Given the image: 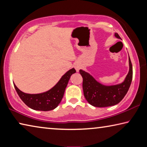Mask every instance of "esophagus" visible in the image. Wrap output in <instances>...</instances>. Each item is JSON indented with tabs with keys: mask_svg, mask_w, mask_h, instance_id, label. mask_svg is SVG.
<instances>
[{
	"mask_svg": "<svg viewBox=\"0 0 147 147\" xmlns=\"http://www.w3.org/2000/svg\"><path fill=\"white\" fill-rule=\"evenodd\" d=\"M74 67L76 69V71L77 72H78L80 69V64L78 63H75L74 65Z\"/></svg>",
	"mask_w": 147,
	"mask_h": 147,
	"instance_id": "obj_1",
	"label": "esophagus"
}]
</instances>
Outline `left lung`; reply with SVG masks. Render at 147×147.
Instances as JSON below:
<instances>
[{"instance_id":"1","label":"left lung","mask_w":147,"mask_h":147,"mask_svg":"<svg viewBox=\"0 0 147 147\" xmlns=\"http://www.w3.org/2000/svg\"><path fill=\"white\" fill-rule=\"evenodd\" d=\"M115 36L121 39L117 33H115ZM129 66V72L123 82L110 86L102 85L89 73L80 70V73L83 78L82 88L87 101L91 105L98 108L114 106L120 102L127 93L132 80V65L130 57Z\"/></svg>"}]
</instances>
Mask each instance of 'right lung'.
Here are the masks:
<instances>
[{
  "label": "right lung",
  "mask_w": 147,
  "mask_h": 147,
  "mask_svg": "<svg viewBox=\"0 0 147 147\" xmlns=\"http://www.w3.org/2000/svg\"><path fill=\"white\" fill-rule=\"evenodd\" d=\"M76 73L74 68L61 77L58 83L49 91L39 94H28L20 91L15 85V89L23 102L35 110L50 111L55 109L60 103L71 76Z\"/></svg>",
  "instance_id": "obj_1"
}]
</instances>
